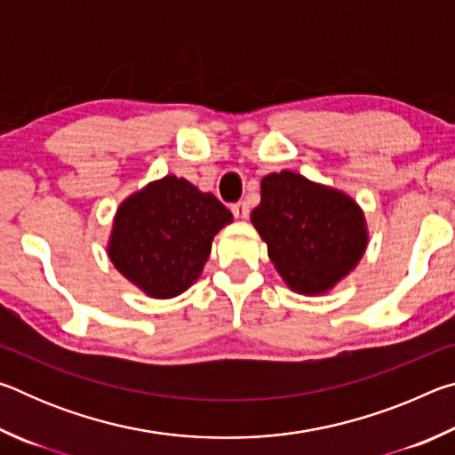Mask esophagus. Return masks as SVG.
<instances>
[{"instance_id": "obj_1", "label": "esophagus", "mask_w": 455, "mask_h": 455, "mask_svg": "<svg viewBox=\"0 0 455 455\" xmlns=\"http://www.w3.org/2000/svg\"><path fill=\"white\" fill-rule=\"evenodd\" d=\"M233 214L236 219H246L249 217V204L244 200H238V203L233 204Z\"/></svg>"}]
</instances>
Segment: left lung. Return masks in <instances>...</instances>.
Here are the masks:
<instances>
[{"label": "left lung", "instance_id": "left-lung-1", "mask_svg": "<svg viewBox=\"0 0 455 455\" xmlns=\"http://www.w3.org/2000/svg\"><path fill=\"white\" fill-rule=\"evenodd\" d=\"M251 222L284 283L303 295L333 289L367 249L365 217L355 200L291 171L265 176Z\"/></svg>", "mask_w": 455, "mask_h": 455}]
</instances>
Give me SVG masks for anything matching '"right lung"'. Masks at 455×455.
<instances>
[{
  "instance_id": "obj_1",
  "label": "right lung",
  "mask_w": 455,
  "mask_h": 455,
  "mask_svg": "<svg viewBox=\"0 0 455 455\" xmlns=\"http://www.w3.org/2000/svg\"><path fill=\"white\" fill-rule=\"evenodd\" d=\"M228 222L233 214L217 196L168 174L118 206L108 257L148 297L171 299L198 279Z\"/></svg>"
}]
</instances>
